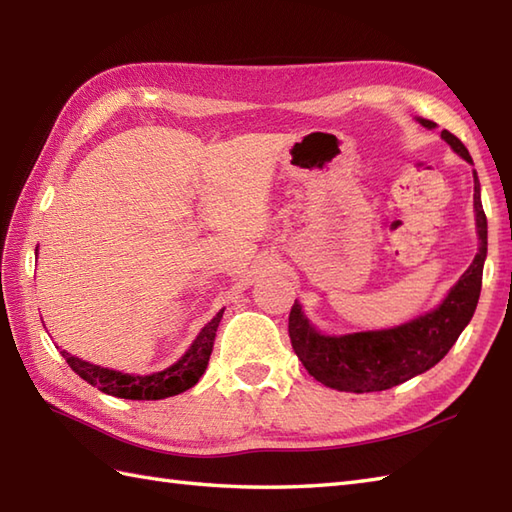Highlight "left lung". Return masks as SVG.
Here are the masks:
<instances>
[{
    "label": "left lung",
    "mask_w": 512,
    "mask_h": 512,
    "mask_svg": "<svg viewBox=\"0 0 512 512\" xmlns=\"http://www.w3.org/2000/svg\"><path fill=\"white\" fill-rule=\"evenodd\" d=\"M420 123L429 129L436 127V123L424 121V118H420ZM442 138L464 160L473 162L462 140L451 134L449 129H442ZM473 180L480 250H477L473 264L466 268L458 284L451 288L449 297L440 303V308L391 330L325 336L312 328L295 301L288 317V334L292 350L310 376L332 389L365 394V391H383L405 383V380L427 372L449 354L453 343L469 325L482 290L486 213L482 209L477 173H473Z\"/></svg>",
    "instance_id": "obj_1"
}]
</instances>
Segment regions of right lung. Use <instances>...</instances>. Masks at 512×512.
I'll return each mask as SVG.
<instances>
[{"label":"right lung","mask_w":512,"mask_h":512,"mask_svg":"<svg viewBox=\"0 0 512 512\" xmlns=\"http://www.w3.org/2000/svg\"><path fill=\"white\" fill-rule=\"evenodd\" d=\"M224 310H220L215 317L204 325L198 339L187 350L176 365L162 369L158 374L149 376H132L123 372H114V369L99 367L92 363H85L81 358H76L68 352H61L65 363L72 367V372L79 374L83 380L96 389H101L103 394H110L116 398H127V400H160L182 394V391L191 389L198 383L200 376L204 374L206 365H209V358L213 352V341L217 325H220Z\"/></svg>","instance_id":"right-lung-1"}]
</instances>
